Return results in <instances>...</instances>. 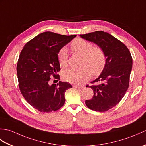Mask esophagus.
Returning <instances> with one entry per match:
<instances>
[{"instance_id":"esophagus-1","label":"esophagus","mask_w":146,"mask_h":146,"mask_svg":"<svg viewBox=\"0 0 146 146\" xmlns=\"http://www.w3.org/2000/svg\"><path fill=\"white\" fill-rule=\"evenodd\" d=\"M73 87L75 88H78V89H82L83 88V86H79V85H73Z\"/></svg>"}]
</instances>
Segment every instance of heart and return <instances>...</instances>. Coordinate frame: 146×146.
<instances>
[{
    "label": "heart",
    "instance_id": "1",
    "mask_svg": "<svg viewBox=\"0 0 146 146\" xmlns=\"http://www.w3.org/2000/svg\"><path fill=\"white\" fill-rule=\"evenodd\" d=\"M71 50L73 53L82 56L79 69L65 70L63 77L66 81L74 84H82L93 75L100 74L106 63V55L104 49L98 46H92V43L82 38L74 39L71 43ZM58 62L61 67H66L68 54L65 48L60 49L58 54Z\"/></svg>",
    "mask_w": 146,
    "mask_h": 146
}]
</instances>
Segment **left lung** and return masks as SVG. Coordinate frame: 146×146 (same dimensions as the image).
<instances>
[{
    "instance_id": "left-lung-1",
    "label": "left lung",
    "mask_w": 146,
    "mask_h": 146,
    "mask_svg": "<svg viewBox=\"0 0 146 146\" xmlns=\"http://www.w3.org/2000/svg\"><path fill=\"white\" fill-rule=\"evenodd\" d=\"M82 38L100 46L106 55V63L101 74L90 86L94 96L85 101L90 109L105 111L115 106L127 90L132 67V58L127 46L110 34L98 31L85 35Z\"/></svg>"
}]
</instances>
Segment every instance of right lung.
<instances>
[{"mask_svg": "<svg viewBox=\"0 0 146 146\" xmlns=\"http://www.w3.org/2000/svg\"><path fill=\"white\" fill-rule=\"evenodd\" d=\"M76 36L44 32L27 42L22 49L17 64L19 87L35 109L51 112L63 106L64 93L72 86L60 81L57 85H50L51 77L60 80L58 54Z\"/></svg>", "mask_w": 146, "mask_h": 146, "instance_id": "obj_1", "label": "right lung"}]
</instances>
